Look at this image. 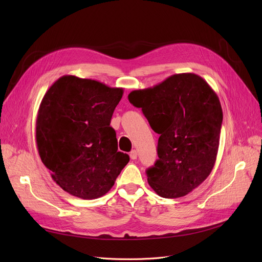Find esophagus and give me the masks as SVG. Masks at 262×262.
Masks as SVG:
<instances>
[{
  "label": "esophagus",
  "mask_w": 262,
  "mask_h": 262,
  "mask_svg": "<svg viewBox=\"0 0 262 262\" xmlns=\"http://www.w3.org/2000/svg\"><path fill=\"white\" fill-rule=\"evenodd\" d=\"M137 156H138V154H137V150H136V149H133L132 152L129 153V157H130V159L135 160V159H137Z\"/></svg>",
  "instance_id": "1"
}]
</instances>
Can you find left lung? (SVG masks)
<instances>
[{"mask_svg": "<svg viewBox=\"0 0 262 262\" xmlns=\"http://www.w3.org/2000/svg\"><path fill=\"white\" fill-rule=\"evenodd\" d=\"M128 101L159 134L158 159L146 170L148 185L161 198L187 195L215 163L223 120L216 93L201 76L181 73L132 91Z\"/></svg>", "mask_w": 262, "mask_h": 262, "instance_id": "obj_1", "label": "left lung"}]
</instances>
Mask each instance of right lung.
<instances>
[{"instance_id": "1", "label": "right lung", "mask_w": 262, "mask_h": 262, "mask_svg": "<svg viewBox=\"0 0 262 262\" xmlns=\"http://www.w3.org/2000/svg\"><path fill=\"white\" fill-rule=\"evenodd\" d=\"M123 88L64 75L41 101L36 142L45 166L69 194L94 200L113 188L129 156L118 152L110 126Z\"/></svg>"}]
</instances>
